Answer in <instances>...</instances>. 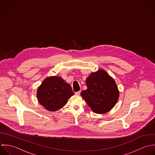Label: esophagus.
<instances>
[{"instance_id":"obj_1","label":"esophagus","mask_w":155,"mask_h":155,"mask_svg":"<svg viewBox=\"0 0 155 155\" xmlns=\"http://www.w3.org/2000/svg\"><path fill=\"white\" fill-rule=\"evenodd\" d=\"M80 93H81V92H80V91H79V92H75V94L76 95H80Z\"/></svg>"}]
</instances>
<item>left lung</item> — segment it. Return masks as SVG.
Instances as JSON below:
<instances>
[{
    "label": "left lung",
    "mask_w": 155,
    "mask_h": 155,
    "mask_svg": "<svg viewBox=\"0 0 155 155\" xmlns=\"http://www.w3.org/2000/svg\"><path fill=\"white\" fill-rule=\"evenodd\" d=\"M87 89L81 95L94 113L104 114L111 110L119 97L114 80L104 70L92 72L86 80Z\"/></svg>",
    "instance_id": "8db88e82"
}]
</instances>
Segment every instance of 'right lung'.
<instances>
[{
	"mask_svg": "<svg viewBox=\"0 0 155 155\" xmlns=\"http://www.w3.org/2000/svg\"><path fill=\"white\" fill-rule=\"evenodd\" d=\"M74 94L71 86L61 77L47 78L38 87L37 97L41 105L48 111H54L64 107Z\"/></svg>",
	"mask_w": 155,
	"mask_h": 155,
	"instance_id": "add662e5",
	"label": "right lung"
}]
</instances>
